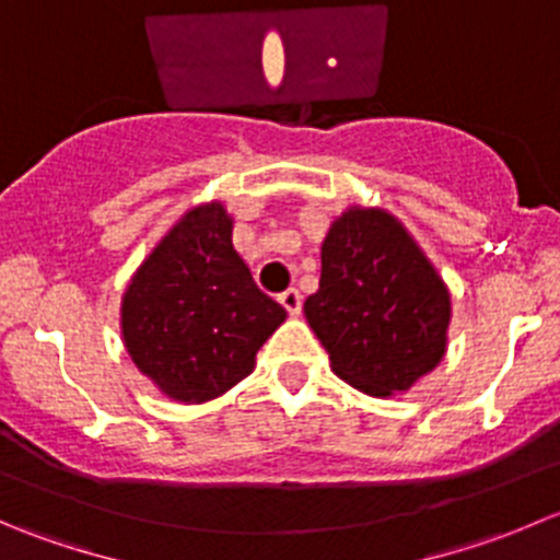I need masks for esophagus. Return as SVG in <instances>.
<instances>
[{"label":"esophagus","mask_w":560,"mask_h":560,"mask_svg":"<svg viewBox=\"0 0 560 560\" xmlns=\"http://www.w3.org/2000/svg\"><path fill=\"white\" fill-rule=\"evenodd\" d=\"M279 303H281V306L287 308V314L298 316V314H301L303 298H301V292L295 290V287H290V290H284V292H281V295H279Z\"/></svg>","instance_id":"1"}]
</instances>
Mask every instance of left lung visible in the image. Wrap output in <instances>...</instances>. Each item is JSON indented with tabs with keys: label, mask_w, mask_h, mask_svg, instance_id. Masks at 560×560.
Instances as JSON below:
<instances>
[{
	"label": "left lung",
	"mask_w": 560,
	"mask_h": 560,
	"mask_svg": "<svg viewBox=\"0 0 560 560\" xmlns=\"http://www.w3.org/2000/svg\"><path fill=\"white\" fill-rule=\"evenodd\" d=\"M303 312L332 371L369 395L411 387L447 347V287L409 233L376 208H352L332 224L319 290Z\"/></svg>",
	"instance_id": "1"
}]
</instances>
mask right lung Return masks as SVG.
I'll return each instance as SVG.
<instances>
[{
  "label": "right lung",
  "instance_id": "add662e5",
  "mask_svg": "<svg viewBox=\"0 0 560 560\" xmlns=\"http://www.w3.org/2000/svg\"><path fill=\"white\" fill-rule=\"evenodd\" d=\"M219 202L195 208L140 265L121 306L135 365L184 404H202L252 374L287 312L254 284Z\"/></svg>",
  "mask_w": 560,
  "mask_h": 560
}]
</instances>
